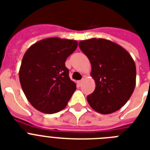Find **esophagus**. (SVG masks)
I'll list each match as a JSON object with an SVG mask.
<instances>
[{"label":"esophagus","mask_w":150,"mask_h":150,"mask_svg":"<svg viewBox=\"0 0 150 150\" xmlns=\"http://www.w3.org/2000/svg\"><path fill=\"white\" fill-rule=\"evenodd\" d=\"M83 81H84V79H82V80H80V81H79V82H78V85H79V86H81L82 84V82H83Z\"/></svg>","instance_id":"34e87169"}]
</instances>
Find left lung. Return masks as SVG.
Wrapping results in <instances>:
<instances>
[{"label":"left lung","instance_id":"8db88e82","mask_svg":"<svg viewBox=\"0 0 150 150\" xmlns=\"http://www.w3.org/2000/svg\"><path fill=\"white\" fill-rule=\"evenodd\" d=\"M79 48L91 63V76L96 88L87 96L90 107L102 114L118 110L132 95L136 82V68L129 53L105 39L80 41Z\"/></svg>","mask_w":150,"mask_h":150}]
</instances>
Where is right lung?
Instances as JSON below:
<instances>
[{
  "label": "right lung",
  "mask_w": 150,
  "mask_h": 150,
  "mask_svg": "<svg viewBox=\"0 0 150 150\" xmlns=\"http://www.w3.org/2000/svg\"><path fill=\"white\" fill-rule=\"evenodd\" d=\"M78 47L72 40L51 37L41 40L25 53L19 80L27 100L44 114L61 111L76 89L65 61Z\"/></svg>",
  "instance_id": "add662e5"
}]
</instances>
